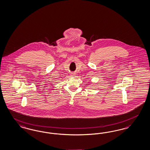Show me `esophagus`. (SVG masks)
Here are the masks:
<instances>
[{"mask_svg": "<svg viewBox=\"0 0 150 150\" xmlns=\"http://www.w3.org/2000/svg\"><path fill=\"white\" fill-rule=\"evenodd\" d=\"M71 76H72V77H74V76H75V74H74V73H72L71 74Z\"/></svg>", "mask_w": 150, "mask_h": 150, "instance_id": "obj_1", "label": "esophagus"}]
</instances>
